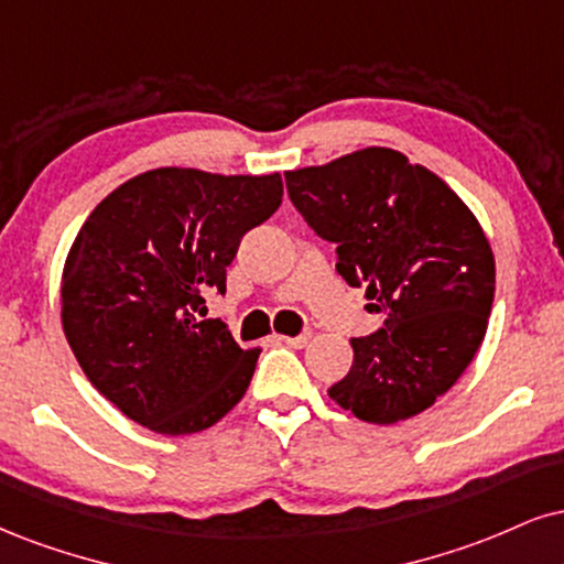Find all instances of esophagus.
I'll use <instances>...</instances> for the list:
<instances>
[{"label": "esophagus", "instance_id": "obj_1", "mask_svg": "<svg viewBox=\"0 0 564 564\" xmlns=\"http://www.w3.org/2000/svg\"><path fill=\"white\" fill-rule=\"evenodd\" d=\"M310 338H312L310 334H302V336H281V341L289 344V347H294V349H302V347H307Z\"/></svg>", "mask_w": 564, "mask_h": 564}]
</instances>
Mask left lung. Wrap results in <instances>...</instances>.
<instances>
[{
  "mask_svg": "<svg viewBox=\"0 0 564 564\" xmlns=\"http://www.w3.org/2000/svg\"><path fill=\"white\" fill-rule=\"evenodd\" d=\"M286 188L336 243L338 275L386 315L381 330L351 338L355 362L328 397L365 423L420 415L486 336L497 268L478 217L436 173L386 147L289 171Z\"/></svg>",
  "mask_w": 564,
  "mask_h": 564,
  "instance_id": "obj_1",
  "label": "left lung"
}]
</instances>
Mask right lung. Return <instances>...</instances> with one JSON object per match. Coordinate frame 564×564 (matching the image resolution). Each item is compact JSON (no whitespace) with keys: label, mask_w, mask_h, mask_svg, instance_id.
Listing matches in <instances>:
<instances>
[{"label":"right lung","mask_w":564,"mask_h":564,"mask_svg":"<svg viewBox=\"0 0 564 564\" xmlns=\"http://www.w3.org/2000/svg\"><path fill=\"white\" fill-rule=\"evenodd\" d=\"M283 199L270 175L158 167L126 181L80 226L63 270V330L101 397L162 436L199 433L249 389L241 349L205 296L226 294L241 236Z\"/></svg>","instance_id":"obj_1"}]
</instances>
